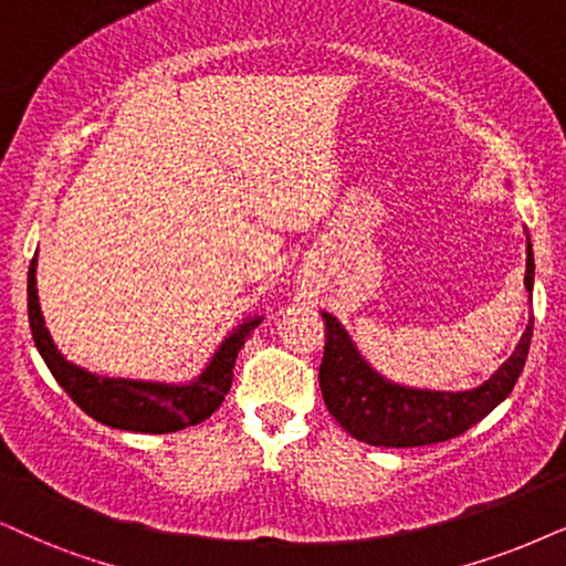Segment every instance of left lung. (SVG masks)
Listing matches in <instances>:
<instances>
[{"instance_id":"left-lung-1","label":"left lung","mask_w":566,"mask_h":566,"mask_svg":"<svg viewBox=\"0 0 566 566\" xmlns=\"http://www.w3.org/2000/svg\"><path fill=\"white\" fill-rule=\"evenodd\" d=\"M533 253L527 245L525 287L533 290ZM326 347L318 368L328 412L349 436L370 447H426L449 441L473 428L512 395L531 349L533 321L502 368L473 391H420L384 381L363 360L339 321L324 313Z\"/></svg>"}]
</instances>
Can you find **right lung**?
Masks as SVG:
<instances>
[{"instance_id": "right-lung-1", "label": "right lung", "mask_w": 566, "mask_h": 566, "mask_svg": "<svg viewBox=\"0 0 566 566\" xmlns=\"http://www.w3.org/2000/svg\"><path fill=\"white\" fill-rule=\"evenodd\" d=\"M28 321H31L35 347L70 399L98 423L138 433H171L211 418V412L219 410L230 391L234 376L232 368L240 347L245 345V336L261 324V318H253L234 328V334L221 342L219 353L213 355L211 366L203 370L198 381L167 386L93 376L56 353L44 326V316H41L39 292H35V255L28 269Z\"/></svg>"}]
</instances>
